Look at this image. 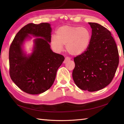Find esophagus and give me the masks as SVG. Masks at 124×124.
Listing matches in <instances>:
<instances>
[{"mask_svg":"<svg viewBox=\"0 0 124 124\" xmlns=\"http://www.w3.org/2000/svg\"><path fill=\"white\" fill-rule=\"evenodd\" d=\"M69 60H70V59L69 57H65V60H64V61L63 63H67V62L69 61Z\"/></svg>","mask_w":124,"mask_h":124,"instance_id":"esophagus-1","label":"esophagus"}]
</instances>
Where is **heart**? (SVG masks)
Masks as SVG:
<instances>
[{
	"mask_svg": "<svg viewBox=\"0 0 124 124\" xmlns=\"http://www.w3.org/2000/svg\"><path fill=\"white\" fill-rule=\"evenodd\" d=\"M91 39V33L87 28L64 25L56 31V36H51V44L57 52L63 48L72 55H80L86 51Z\"/></svg>",
	"mask_w": 124,
	"mask_h": 124,
	"instance_id": "1",
	"label": "heart"
}]
</instances>
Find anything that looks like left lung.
Returning <instances> with one entry per match:
<instances>
[{"label": "left lung", "instance_id": "obj_1", "mask_svg": "<svg viewBox=\"0 0 124 124\" xmlns=\"http://www.w3.org/2000/svg\"><path fill=\"white\" fill-rule=\"evenodd\" d=\"M91 39L86 51L74 58L72 77L80 89L95 92L111 82L119 64L118 48L111 32L102 25L89 22Z\"/></svg>", "mask_w": 124, "mask_h": 124}]
</instances>
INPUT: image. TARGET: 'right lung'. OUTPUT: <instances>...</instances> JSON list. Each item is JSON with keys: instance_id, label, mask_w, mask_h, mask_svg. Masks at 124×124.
<instances>
[{"instance_id": "right-lung-1", "label": "right lung", "mask_w": 124, "mask_h": 124, "mask_svg": "<svg viewBox=\"0 0 124 124\" xmlns=\"http://www.w3.org/2000/svg\"><path fill=\"white\" fill-rule=\"evenodd\" d=\"M52 28L48 23H29L16 35L9 51L10 77L18 88L30 94L43 93L53 84L56 72L64 57L52 51ZM34 40L32 52L27 54L25 42Z\"/></svg>"}]
</instances>
